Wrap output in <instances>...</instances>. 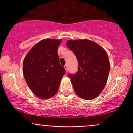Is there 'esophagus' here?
Returning <instances> with one entry per match:
<instances>
[{
    "label": "esophagus",
    "instance_id": "1",
    "mask_svg": "<svg viewBox=\"0 0 133 133\" xmlns=\"http://www.w3.org/2000/svg\"><path fill=\"white\" fill-rule=\"evenodd\" d=\"M64 68H65V71H68V65H64Z\"/></svg>",
    "mask_w": 133,
    "mask_h": 133
}]
</instances>
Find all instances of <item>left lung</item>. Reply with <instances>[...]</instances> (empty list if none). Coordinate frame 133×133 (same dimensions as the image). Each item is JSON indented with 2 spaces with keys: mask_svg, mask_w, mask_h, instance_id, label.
<instances>
[{
  "mask_svg": "<svg viewBox=\"0 0 133 133\" xmlns=\"http://www.w3.org/2000/svg\"><path fill=\"white\" fill-rule=\"evenodd\" d=\"M66 45L78 62V71L69 75L75 92L85 100L95 98L108 81L110 70L108 53L97 43L88 39L69 40Z\"/></svg>",
  "mask_w": 133,
  "mask_h": 133,
  "instance_id": "8db88e82",
  "label": "left lung"
}]
</instances>
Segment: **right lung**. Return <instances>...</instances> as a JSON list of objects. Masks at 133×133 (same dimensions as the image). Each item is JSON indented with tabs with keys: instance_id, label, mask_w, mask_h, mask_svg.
<instances>
[{
	"instance_id": "add662e5",
	"label": "right lung",
	"mask_w": 133,
	"mask_h": 133,
	"mask_svg": "<svg viewBox=\"0 0 133 133\" xmlns=\"http://www.w3.org/2000/svg\"><path fill=\"white\" fill-rule=\"evenodd\" d=\"M62 39L42 40L29 50L23 61V74L35 95L45 100L57 94L65 70L57 53Z\"/></svg>"
}]
</instances>
